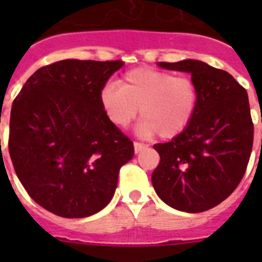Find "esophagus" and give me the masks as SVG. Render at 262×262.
<instances>
[{"mask_svg":"<svg viewBox=\"0 0 262 262\" xmlns=\"http://www.w3.org/2000/svg\"><path fill=\"white\" fill-rule=\"evenodd\" d=\"M133 145H135V152H136V154H139V152H141V151H143V149H145V148H147V145H145V144L139 143V141H135V144H133Z\"/></svg>","mask_w":262,"mask_h":262,"instance_id":"1","label":"esophagus"}]
</instances>
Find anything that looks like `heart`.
Returning <instances> with one entry per match:
<instances>
[{
	"instance_id": "b5f03b06",
	"label": "heart",
	"mask_w": 262,
	"mask_h": 262,
	"mask_svg": "<svg viewBox=\"0 0 262 262\" xmlns=\"http://www.w3.org/2000/svg\"><path fill=\"white\" fill-rule=\"evenodd\" d=\"M111 123L127 127L141 114L139 133L145 137H178L186 130L199 107L200 91L193 77L149 67L135 68L119 83H107L99 95Z\"/></svg>"
}]
</instances>
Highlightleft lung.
<instances>
[{
    "label": "left lung",
    "instance_id": "obj_1",
    "mask_svg": "<svg viewBox=\"0 0 262 262\" xmlns=\"http://www.w3.org/2000/svg\"><path fill=\"white\" fill-rule=\"evenodd\" d=\"M158 65L190 73L200 100L182 135L154 145L160 162L152 185L178 211H208L235 190L248 167L254 135L248 92L230 73L197 59Z\"/></svg>",
    "mask_w": 262,
    "mask_h": 262
}]
</instances>
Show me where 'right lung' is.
<instances>
[{
    "mask_svg": "<svg viewBox=\"0 0 262 262\" xmlns=\"http://www.w3.org/2000/svg\"><path fill=\"white\" fill-rule=\"evenodd\" d=\"M122 61L63 59L35 72L12 104L9 155L35 203L62 217H87L114 195L135 155L99 95Z\"/></svg>",
    "mask_w": 262,
    "mask_h": 262,
    "instance_id": "1",
    "label": "right lung"
}]
</instances>
